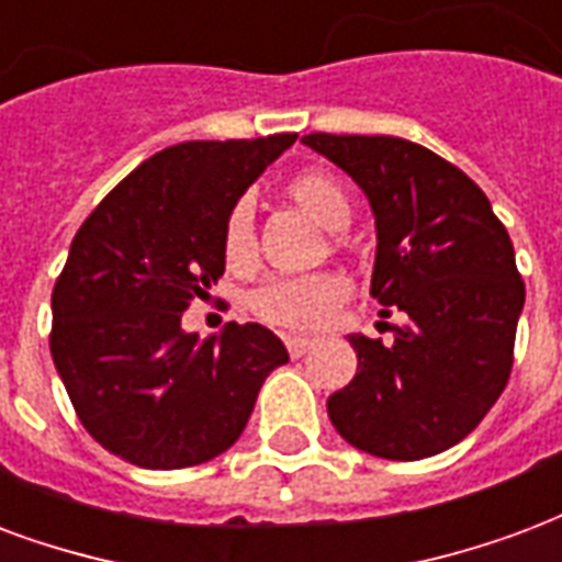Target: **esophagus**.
Instances as JSON below:
<instances>
[{"label": "esophagus", "instance_id": "1", "mask_svg": "<svg viewBox=\"0 0 562 562\" xmlns=\"http://www.w3.org/2000/svg\"><path fill=\"white\" fill-rule=\"evenodd\" d=\"M285 348H289L291 357L297 359V357H303V353H306L310 348H315V338H310V336H285Z\"/></svg>", "mask_w": 562, "mask_h": 562}]
</instances>
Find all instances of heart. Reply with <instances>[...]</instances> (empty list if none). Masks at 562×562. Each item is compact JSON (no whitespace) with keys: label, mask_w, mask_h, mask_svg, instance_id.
<instances>
[{"label":"heart","mask_w":562,"mask_h":562,"mask_svg":"<svg viewBox=\"0 0 562 562\" xmlns=\"http://www.w3.org/2000/svg\"><path fill=\"white\" fill-rule=\"evenodd\" d=\"M285 194L300 212H306L324 229H345L350 224V196L345 186L329 170L312 167L303 170L285 186ZM226 268L247 271L256 259V241H252L250 209L238 203L229 212L221 238ZM348 294V285L333 273H312V277H285V280L265 282L262 289L250 294L252 315L265 324L282 329H315L324 327L341 300Z\"/></svg>","instance_id":"b5f03b06"}]
</instances>
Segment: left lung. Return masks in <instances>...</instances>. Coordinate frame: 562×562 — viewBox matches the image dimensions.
Wrapping results in <instances>:
<instances>
[{
  "label": "left lung",
  "mask_w": 562,
  "mask_h": 562,
  "mask_svg": "<svg viewBox=\"0 0 562 562\" xmlns=\"http://www.w3.org/2000/svg\"><path fill=\"white\" fill-rule=\"evenodd\" d=\"M300 140L368 196L371 297L406 315L392 345L350 333L357 376L329 395V422L383 460L448 451L483 422L513 368L525 282L507 229L481 188L422 144L327 132Z\"/></svg>",
  "instance_id": "8db88e82"
}]
</instances>
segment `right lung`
I'll list each match as a JSON object with an SVG mask.
<instances>
[{
	"label": "right lung",
	"mask_w": 562,
	"mask_h": 562,
	"mask_svg": "<svg viewBox=\"0 0 562 562\" xmlns=\"http://www.w3.org/2000/svg\"><path fill=\"white\" fill-rule=\"evenodd\" d=\"M297 140H186L138 165L91 212L53 289L55 371L85 430L140 469L214 460L244 434L289 350L262 324L221 336L182 312L224 277V224Z\"/></svg>",
	"instance_id": "add662e5"
}]
</instances>
